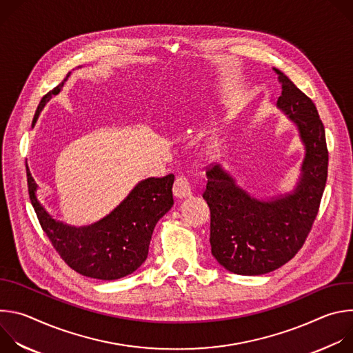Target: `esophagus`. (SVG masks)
Returning <instances> with one entry per match:
<instances>
[{
  "label": "esophagus",
  "mask_w": 353,
  "mask_h": 353,
  "mask_svg": "<svg viewBox=\"0 0 353 353\" xmlns=\"http://www.w3.org/2000/svg\"><path fill=\"white\" fill-rule=\"evenodd\" d=\"M173 195L176 198H180V199L187 198V196L191 195V187H190L188 180L185 177L180 176V177L176 179L174 185H173Z\"/></svg>",
  "instance_id": "esophagus-1"
}]
</instances>
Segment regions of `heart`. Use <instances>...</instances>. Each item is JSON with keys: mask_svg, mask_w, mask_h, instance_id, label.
<instances>
[{"mask_svg": "<svg viewBox=\"0 0 353 353\" xmlns=\"http://www.w3.org/2000/svg\"><path fill=\"white\" fill-rule=\"evenodd\" d=\"M208 152H210L211 155H219V154L222 152V143H221L219 141H216V139L211 141V142L208 143Z\"/></svg>", "mask_w": 353, "mask_h": 353, "instance_id": "b5f03b06", "label": "heart"}]
</instances>
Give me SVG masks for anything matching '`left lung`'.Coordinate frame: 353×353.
I'll use <instances>...</instances> for the list:
<instances>
[{
  "mask_svg": "<svg viewBox=\"0 0 353 353\" xmlns=\"http://www.w3.org/2000/svg\"><path fill=\"white\" fill-rule=\"evenodd\" d=\"M282 112L305 146L300 174L292 190L259 195L237 184L225 166L208 170L203 194L211 210V251L215 260L237 275H263L286 264L303 245L319 212L325 188L328 152L325 131L312 100L281 71Z\"/></svg>",
  "mask_w": 353,
  "mask_h": 353,
  "instance_id": "8db88e82",
  "label": "left lung"
}]
</instances>
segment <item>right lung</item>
<instances>
[{"mask_svg": "<svg viewBox=\"0 0 353 353\" xmlns=\"http://www.w3.org/2000/svg\"><path fill=\"white\" fill-rule=\"evenodd\" d=\"M81 68V67H79ZM48 92L34 113L32 127L53 96L59 94L70 78ZM28 185L39 222L61 259L83 276L114 281L137 271L148 257L149 243L159 219L173 207L174 176L141 180L121 203L106 216L83 226H72L54 219L39 201L34 179L29 168Z\"/></svg>", "mask_w": 353, "mask_h": 353, "instance_id": "1", "label": "right lung"}]
</instances>
